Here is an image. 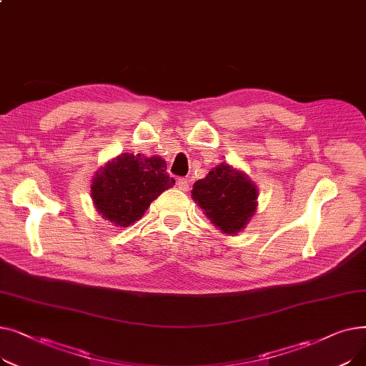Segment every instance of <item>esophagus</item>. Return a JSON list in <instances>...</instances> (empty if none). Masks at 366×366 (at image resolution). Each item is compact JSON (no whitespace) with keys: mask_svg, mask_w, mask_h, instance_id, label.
I'll return each mask as SVG.
<instances>
[{"mask_svg":"<svg viewBox=\"0 0 366 366\" xmlns=\"http://www.w3.org/2000/svg\"><path fill=\"white\" fill-rule=\"evenodd\" d=\"M177 185L181 191H188V181L185 178H178L177 179Z\"/></svg>","mask_w":366,"mask_h":366,"instance_id":"34e87169","label":"esophagus"}]
</instances>
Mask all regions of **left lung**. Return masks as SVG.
Returning a JSON list of instances; mask_svg holds the SVG:
<instances>
[{
  "mask_svg": "<svg viewBox=\"0 0 366 366\" xmlns=\"http://www.w3.org/2000/svg\"><path fill=\"white\" fill-rule=\"evenodd\" d=\"M191 194L203 214L224 234L234 236L242 232L257 210L255 184L246 173L227 163H221L199 179Z\"/></svg>",
  "mask_w": 366,
  "mask_h": 366,
  "instance_id": "left-lung-1",
  "label": "left lung"
}]
</instances>
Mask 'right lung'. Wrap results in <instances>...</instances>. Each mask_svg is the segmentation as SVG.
<instances>
[{
  "mask_svg": "<svg viewBox=\"0 0 366 366\" xmlns=\"http://www.w3.org/2000/svg\"><path fill=\"white\" fill-rule=\"evenodd\" d=\"M166 162L144 154L124 152L101 167L92 181V199L98 212L117 227L139 221L152 200L175 184Z\"/></svg>",
  "mask_w": 366,
  "mask_h": 366,
  "instance_id": "obj_1",
  "label": "right lung"
}]
</instances>
